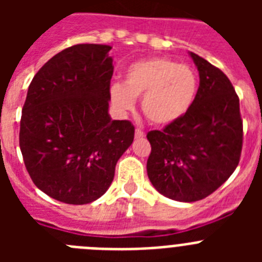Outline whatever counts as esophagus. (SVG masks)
Wrapping results in <instances>:
<instances>
[{"label":"esophagus","instance_id":"esophagus-1","mask_svg":"<svg viewBox=\"0 0 262 262\" xmlns=\"http://www.w3.org/2000/svg\"><path fill=\"white\" fill-rule=\"evenodd\" d=\"M135 136H136V138H144L145 134H144V131H142V129H140V128H136Z\"/></svg>","mask_w":262,"mask_h":262}]
</instances>
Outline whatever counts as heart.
Returning a JSON list of instances; mask_svg holds the SVG:
<instances>
[{
	"instance_id": "heart-1",
	"label": "heart",
	"mask_w": 262,
	"mask_h": 262,
	"mask_svg": "<svg viewBox=\"0 0 262 262\" xmlns=\"http://www.w3.org/2000/svg\"><path fill=\"white\" fill-rule=\"evenodd\" d=\"M198 92L193 68L166 57L139 60L127 68L124 84L110 86L111 103L119 111L133 110L142 97V110L154 124H170L184 117Z\"/></svg>"
}]
</instances>
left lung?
I'll use <instances>...</instances> for the list:
<instances>
[{
    "mask_svg": "<svg viewBox=\"0 0 262 262\" xmlns=\"http://www.w3.org/2000/svg\"><path fill=\"white\" fill-rule=\"evenodd\" d=\"M200 88L186 114L161 131L147 134L149 181L160 194L180 202L209 196L228 180L240 161L243 119L230 78L190 52Z\"/></svg>",
    "mask_w": 262,
    "mask_h": 262,
    "instance_id": "1",
    "label": "left lung"
}]
</instances>
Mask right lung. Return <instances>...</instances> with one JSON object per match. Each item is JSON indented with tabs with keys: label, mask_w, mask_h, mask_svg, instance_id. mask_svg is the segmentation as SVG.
<instances>
[{
	"label": "right lung",
	"mask_w": 262,
	"mask_h": 262,
	"mask_svg": "<svg viewBox=\"0 0 262 262\" xmlns=\"http://www.w3.org/2000/svg\"><path fill=\"white\" fill-rule=\"evenodd\" d=\"M110 46L76 45L38 71L22 108L19 147L32 182L53 200L85 205L103 195L135 127L108 115Z\"/></svg>",
	"instance_id": "add662e5"
}]
</instances>
